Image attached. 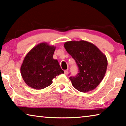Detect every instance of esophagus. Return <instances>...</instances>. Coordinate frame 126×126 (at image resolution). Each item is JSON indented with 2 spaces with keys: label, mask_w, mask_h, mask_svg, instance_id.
I'll list each match as a JSON object with an SVG mask.
<instances>
[{
  "label": "esophagus",
  "mask_w": 126,
  "mask_h": 126,
  "mask_svg": "<svg viewBox=\"0 0 126 126\" xmlns=\"http://www.w3.org/2000/svg\"><path fill=\"white\" fill-rule=\"evenodd\" d=\"M64 73L65 74V75H68V69L65 70L64 71Z\"/></svg>",
  "instance_id": "esophagus-1"
}]
</instances>
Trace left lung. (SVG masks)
<instances>
[{
	"label": "left lung",
	"mask_w": 126,
	"mask_h": 126,
	"mask_svg": "<svg viewBox=\"0 0 126 126\" xmlns=\"http://www.w3.org/2000/svg\"><path fill=\"white\" fill-rule=\"evenodd\" d=\"M64 47L79 67L77 75L69 77L72 85L81 92L94 90L106 73L108 61L106 55L94 44L86 41H68Z\"/></svg>",
	"instance_id": "obj_1"
}]
</instances>
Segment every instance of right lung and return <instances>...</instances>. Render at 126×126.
Returning <instances> with one entry per match:
<instances>
[{
	"mask_svg": "<svg viewBox=\"0 0 126 126\" xmlns=\"http://www.w3.org/2000/svg\"><path fill=\"white\" fill-rule=\"evenodd\" d=\"M56 46L42 42L26 55L20 66V73L26 84L32 88L49 87L56 76L63 73L58 61L53 58Z\"/></svg>",
	"mask_w": 126,
	"mask_h": 126,
	"instance_id": "add662e5",
	"label": "right lung"
}]
</instances>
